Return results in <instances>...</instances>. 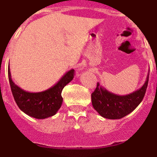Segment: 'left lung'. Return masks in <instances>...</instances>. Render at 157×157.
<instances>
[{
	"instance_id": "8db88e82",
	"label": "left lung",
	"mask_w": 157,
	"mask_h": 157,
	"mask_svg": "<svg viewBox=\"0 0 157 157\" xmlns=\"http://www.w3.org/2000/svg\"><path fill=\"white\" fill-rule=\"evenodd\" d=\"M148 73L143 86L129 95H118L108 92L99 82L92 93L94 109L102 117L108 119H120L131 113L142 101L148 83Z\"/></svg>"
}]
</instances>
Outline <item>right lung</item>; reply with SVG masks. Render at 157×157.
I'll return each mask as SVG.
<instances>
[{
  "label": "right lung",
  "mask_w": 157,
  "mask_h": 157,
  "mask_svg": "<svg viewBox=\"0 0 157 157\" xmlns=\"http://www.w3.org/2000/svg\"><path fill=\"white\" fill-rule=\"evenodd\" d=\"M9 80L13 97L19 108L29 116L38 119L49 118L57 113L62 104V92L73 79L74 69H70L55 85L40 92H26L12 80L9 67Z\"/></svg>",
  "instance_id": "add662e5"
}]
</instances>
